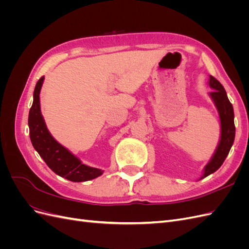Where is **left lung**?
Here are the masks:
<instances>
[{
  "mask_svg": "<svg viewBox=\"0 0 249 249\" xmlns=\"http://www.w3.org/2000/svg\"><path fill=\"white\" fill-rule=\"evenodd\" d=\"M209 85L211 88L214 89L209 94L211 99L213 100L218 113H219L221 136L213 157L211 158L210 162L206 165L205 169H203V175L200 179L210 176L211 173L215 172L221 166L225 158L228 157L230 153L233 140H235L236 134L235 123H233V117H235V115H233L232 105L229 100L227 91H225L223 86L220 84V82L212 76H210Z\"/></svg>",
  "mask_w": 249,
  "mask_h": 249,
  "instance_id": "1",
  "label": "left lung"
}]
</instances>
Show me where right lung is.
<instances>
[{"instance_id": "right-lung-1", "label": "right lung", "mask_w": 249, "mask_h": 249, "mask_svg": "<svg viewBox=\"0 0 249 249\" xmlns=\"http://www.w3.org/2000/svg\"><path fill=\"white\" fill-rule=\"evenodd\" d=\"M43 80L44 77H41L37 82L33 93V104L29 112L28 124L33 147L56 175L71 182H86L102 176L103 170L83 164L49 132L40 111L39 93Z\"/></svg>"}]
</instances>
